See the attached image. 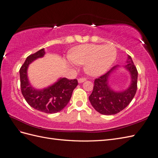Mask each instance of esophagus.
I'll return each mask as SVG.
<instances>
[{
	"instance_id": "esophagus-1",
	"label": "esophagus",
	"mask_w": 158,
	"mask_h": 158,
	"mask_svg": "<svg viewBox=\"0 0 158 158\" xmlns=\"http://www.w3.org/2000/svg\"><path fill=\"white\" fill-rule=\"evenodd\" d=\"M86 81V79L85 78H79V79H78V82L79 83H83V82H84V81Z\"/></svg>"
}]
</instances>
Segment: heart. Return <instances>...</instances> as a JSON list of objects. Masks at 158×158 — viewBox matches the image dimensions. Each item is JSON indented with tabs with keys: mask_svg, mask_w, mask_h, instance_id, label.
<instances>
[{
	"mask_svg": "<svg viewBox=\"0 0 158 158\" xmlns=\"http://www.w3.org/2000/svg\"><path fill=\"white\" fill-rule=\"evenodd\" d=\"M116 57V50L111 45L84 44L73 48L69 58L75 64H85L88 75H103L111 67Z\"/></svg>",
	"mask_w": 158,
	"mask_h": 158,
	"instance_id": "obj_1",
	"label": "heart"
}]
</instances>
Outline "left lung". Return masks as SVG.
Masks as SVG:
<instances>
[{
	"mask_svg": "<svg viewBox=\"0 0 158 158\" xmlns=\"http://www.w3.org/2000/svg\"><path fill=\"white\" fill-rule=\"evenodd\" d=\"M127 62L124 67L129 72L131 77V84L127 89L114 91L109 85L110 76L118 67V65L94 81V89L89 100L94 109L102 114L112 115L120 112L130 104L136 94L138 72L130 56H128Z\"/></svg>",
	"mask_w": 158,
	"mask_h": 158,
	"instance_id": "1",
	"label": "left lung"
}]
</instances>
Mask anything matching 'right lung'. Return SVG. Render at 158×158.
<instances>
[{
	"label": "right lung",
	"mask_w": 158,
	"mask_h": 158,
	"mask_svg": "<svg viewBox=\"0 0 158 158\" xmlns=\"http://www.w3.org/2000/svg\"><path fill=\"white\" fill-rule=\"evenodd\" d=\"M45 54L44 48L27 57L19 70L21 89L27 104L37 110L54 114L62 110L70 101L72 93L77 86V79L60 78L52 85L37 89L32 87L27 77V69L33 61Z\"/></svg>",
	"instance_id": "1"
}]
</instances>
